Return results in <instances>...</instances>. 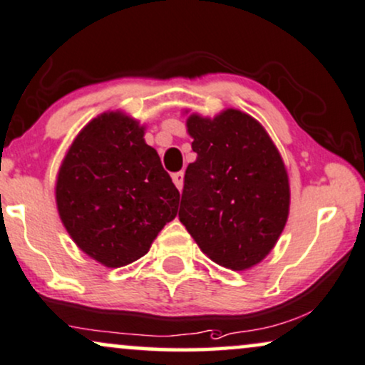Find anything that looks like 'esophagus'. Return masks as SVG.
I'll list each match as a JSON object with an SVG mask.
<instances>
[{
  "instance_id": "esophagus-1",
  "label": "esophagus",
  "mask_w": 365,
  "mask_h": 365,
  "mask_svg": "<svg viewBox=\"0 0 365 365\" xmlns=\"http://www.w3.org/2000/svg\"><path fill=\"white\" fill-rule=\"evenodd\" d=\"M173 181L176 184V187L179 191H182V186H184V173H176L173 176Z\"/></svg>"
}]
</instances>
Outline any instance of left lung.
Instances as JSON below:
<instances>
[{
  "label": "left lung",
  "instance_id": "8db88e82",
  "mask_svg": "<svg viewBox=\"0 0 365 365\" xmlns=\"http://www.w3.org/2000/svg\"><path fill=\"white\" fill-rule=\"evenodd\" d=\"M186 127L197 158L184 176L179 221L207 258L245 272L267 258L287 225L285 163L264 127L238 108L212 119L189 113Z\"/></svg>",
  "mask_w": 365,
  "mask_h": 365
}]
</instances>
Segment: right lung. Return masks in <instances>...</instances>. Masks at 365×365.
Returning <instances> with one entry per match:
<instances>
[{"label": "right lung", "instance_id": "1", "mask_svg": "<svg viewBox=\"0 0 365 365\" xmlns=\"http://www.w3.org/2000/svg\"><path fill=\"white\" fill-rule=\"evenodd\" d=\"M144 134L145 125L125 112H103L78 132L56 174L61 223L107 268L144 257L178 215L179 191Z\"/></svg>", "mask_w": 365, "mask_h": 365}]
</instances>
